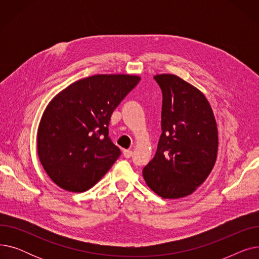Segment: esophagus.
I'll return each mask as SVG.
<instances>
[{
	"instance_id": "34e87169",
	"label": "esophagus",
	"mask_w": 259,
	"mask_h": 259,
	"mask_svg": "<svg viewBox=\"0 0 259 259\" xmlns=\"http://www.w3.org/2000/svg\"><path fill=\"white\" fill-rule=\"evenodd\" d=\"M122 154H124V156L126 158H130L132 156L133 152H132V150H124V151H122Z\"/></svg>"
}]
</instances>
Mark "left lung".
<instances>
[{"label":"left lung","mask_w":259,"mask_h":259,"mask_svg":"<svg viewBox=\"0 0 259 259\" xmlns=\"http://www.w3.org/2000/svg\"><path fill=\"white\" fill-rule=\"evenodd\" d=\"M161 89V134L157 150L144 167V179L162 198L193 193L212 171L219 133L212 108L197 88L174 74H157Z\"/></svg>","instance_id":"1"}]
</instances>
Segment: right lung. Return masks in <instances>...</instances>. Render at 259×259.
I'll return each mask as SVG.
<instances>
[{
    "instance_id": "obj_1",
    "label": "right lung",
    "mask_w": 259,
    "mask_h": 259,
    "mask_svg": "<svg viewBox=\"0 0 259 259\" xmlns=\"http://www.w3.org/2000/svg\"><path fill=\"white\" fill-rule=\"evenodd\" d=\"M141 77L98 74L74 81L49 103L37 130V154L54 184L84 192L120 155L109 138L114 109Z\"/></svg>"
}]
</instances>
